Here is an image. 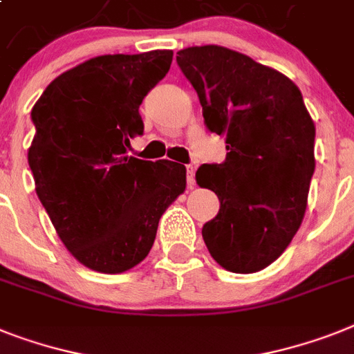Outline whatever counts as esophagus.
<instances>
[{
    "instance_id": "obj_1",
    "label": "esophagus",
    "mask_w": 354,
    "mask_h": 354,
    "mask_svg": "<svg viewBox=\"0 0 354 354\" xmlns=\"http://www.w3.org/2000/svg\"><path fill=\"white\" fill-rule=\"evenodd\" d=\"M186 183H188V188H194L195 186V166L186 165Z\"/></svg>"
}]
</instances>
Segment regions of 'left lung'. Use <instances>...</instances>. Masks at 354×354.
I'll return each mask as SVG.
<instances>
[{
	"label": "left lung",
	"instance_id": "8db88e82",
	"mask_svg": "<svg viewBox=\"0 0 354 354\" xmlns=\"http://www.w3.org/2000/svg\"><path fill=\"white\" fill-rule=\"evenodd\" d=\"M204 124L226 137V159L203 165L198 186L221 201L203 226L224 270L255 273L277 261L299 232L315 171V122L297 84L277 70L217 45L177 52Z\"/></svg>",
	"mask_w": 354,
	"mask_h": 354
}]
</instances>
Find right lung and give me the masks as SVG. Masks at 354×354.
I'll list each match as a JSON object with an SVG mask.
<instances>
[{
    "label": "right lung",
    "mask_w": 354,
    "mask_h": 354,
    "mask_svg": "<svg viewBox=\"0 0 354 354\" xmlns=\"http://www.w3.org/2000/svg\"><path fill=\"white\" fill-rule=\"evenodd\" d=\"M171 50L99 55L57 75L32 108L28 148L36 194L66 250L101 273H122L150 253L165 209L186 188V168L127 156L142 136L139 106L168 74Z\"/></svg>",
    "instance_id": "obj_1"
}]
</instances>
